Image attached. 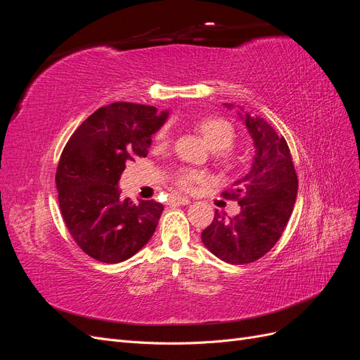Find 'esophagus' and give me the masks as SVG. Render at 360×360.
Listing matches in <instances>:
<instances>
[{"label": "esophagus", "mask_w": 360, "mask_h": 360, "mask_svg": "<svg viewBox=\"0 0 360 360\" xmlns=\"http://www.w3.org/2000/svg\"><path fill=\"white\" fill-rule=\"evenodd\" d=\"M169 202L179 204V205H186V204L191 202V200L186 198V197H171V198H169Z\"/></svg>", "instance_id": "34e87169"}]
</instances>
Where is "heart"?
<instances>
[{
    "mask_svg": "<svg viewBox=\"0 0 360 360\" xmlns=\"http://www.w3.org/2000/svg\"><path fill=\"white\" fill-rule=\"evenodd\" d=\"M195 129L204 138L212 150L224 151L231 148L236 143V130L234 126L222 117H202L195 122ZM169 136V129L165 126L156 134L159 143H165ZM224 162H226L224 159ZM201 180V174L192 169H181L174 176V184L180 191H189L195 183Z\"/></svg>",
    "mask_w": 360,
    "mask_h": 360,
    "instance_id": "b5f03b06",
    "label": "heart"
}]
</instances>
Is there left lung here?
Here are the masks:
<instances>
[{
  "label": "left lung",
  "instance_id": "1",
  "mask_svg": "<svg viewBox=\"0 0 360 360\" xmlns=\"http://www.w3.org/2000/svg\"><path fill=\"white\" fill-rule=\"evenodd\" d=\"M242 118L254 139L252 168L222 193L240 204V213L231 217L216 210L213 222L201 233L205 248L230 264L252 263L276 245L290 221L299 186L285 138L278 136L263 118L248 112Z\"/></svg>",
  "mask_w": 360,
  "mask_h": 360
}]
</instances>
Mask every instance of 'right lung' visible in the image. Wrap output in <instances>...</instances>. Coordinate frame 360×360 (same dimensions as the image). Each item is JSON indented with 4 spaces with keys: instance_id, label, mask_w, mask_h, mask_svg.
Listing matches in <instances>:
<instances>
[{
    "instance_id": "right-lung-1",
    "label": "right lung",
    "mask_w": 360,
    "mask_h": 360,
    "mask_svg": "<svg viewBox=\"0 0 360 360\" xmlns=\"http://www.w3.org/2000/svg\"><path fill=\"white\" fill-rule=\"evenodd\" d=\"M167 118L155 106L115 102L82 122L63 150L56 174L63 219L76 245L101 263L129 259L156 231L163 205L123 200L118 180L129 162L147 156Z\"/></svg>"
}]
</instances>
